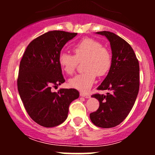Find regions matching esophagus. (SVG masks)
Segmentation results:
<instances>
[{
  "label": "esophagus",
  "instance_id": "34e87169",
  "mask_svg": "<svg viewBox=\"0 0 155 155\" xmlns=\"http://www.w3.org/2000/svg\"><path fill=\"white\" fill-rule=\"evenodd\" d=\"M80 95H81V97H86V98H89V97H90V95H89L88 93H86V92H80Z\"/></svg>",
  "mask_w": 155,
  "mask_h": 155
}]
</instances>
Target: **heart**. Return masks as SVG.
<instances>
[{
    "mask_svg": "<svg viewBox=\"0 0 155 155\" xmlns=\"http://www.w3.org/2000/svg\"><path fill=\"white\" fill-rule=\"evenodd\" d=\"M74 56L66 52H61L58 63L62 70L67 75L75 72L78 62L85 60L84 68L86 72L74 76L69 80L73 88L87 91L95 82L96 76L106 75L111 65V54L107 48L93 38H84L73 47Z\"/></svg>",
    "mask_w": 155,
    "mask_h": 155,
    "instance_id": "1",
    "label": "heart"
}]
</instances>
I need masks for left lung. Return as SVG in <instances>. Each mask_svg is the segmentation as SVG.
Instances as JSON below:
<instances>
[{"instance_id": "1", "label": "left lung", "mask_w": 155, "mask_h": 155, "mask_svg": "<svg viewBox=\"0 0 155 155\" xmlns=\"http://www.w3.org/2000/svg\"><path fill=\"white\" fill-rule=\"evenodd\" d=\"M105 35L111 44L112 58L109 72L98 90H109L106 95L94 94L100 106L90 114L95 125L110 128L120 124L132 109L139 90V63L131 46L109 31L97 32Z\"/></svg>"}]
</instances>
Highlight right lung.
<instances>
[{
	"mask_svg": "<svg viewBox=\"0 0 155 155\" xmlns=\"http://www.w3.org/2000/svg\"><path fill=\"white\" fill-rule=\"evenodd\" d=\"M76 33L49 31L33 40L19 64L17 88L28 115L37 124L52 127L67 119L71 103L78 98L76 89L51 88L65 82L58 63L60 51Z\"/></svg>",
	"mask_w": 155,
	"mask_h": 155,
	"instance_id": "obj_1",
	"label": "right lung"
}]
</instances>
